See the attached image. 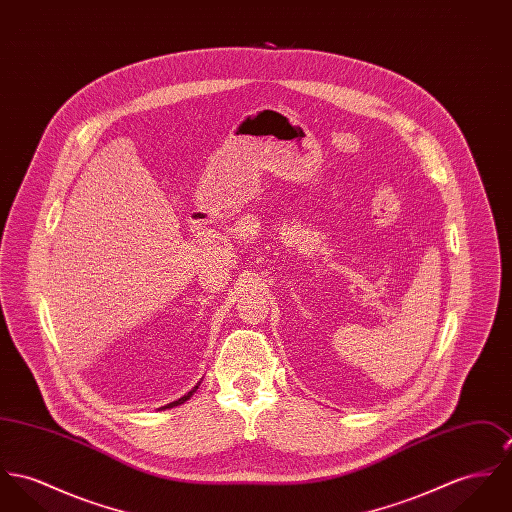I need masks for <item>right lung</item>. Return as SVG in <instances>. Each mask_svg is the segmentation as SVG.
I'll return each instance as SVG.
<instances>
[{"mask_svg":"<svg viewBox=\"0 0 512 512\" xmlns=\"http://www.w3.org/2000/svg\"><path fill=\"white\" fill-rule=\"evenodd\" d=\"M197 388H198V386H195V388H193V390H191V392H189V394L183 395V397H181V399H177V401H173V403H169V405H165V407H161V409H169V407H177V405H181V403H185V401H187V399H191V395H193V394H195V392H197Z\"/></svg>","mask_w":512,"mask_h":512,"instance_id":"1","label":"right lung"}]
</instances>
